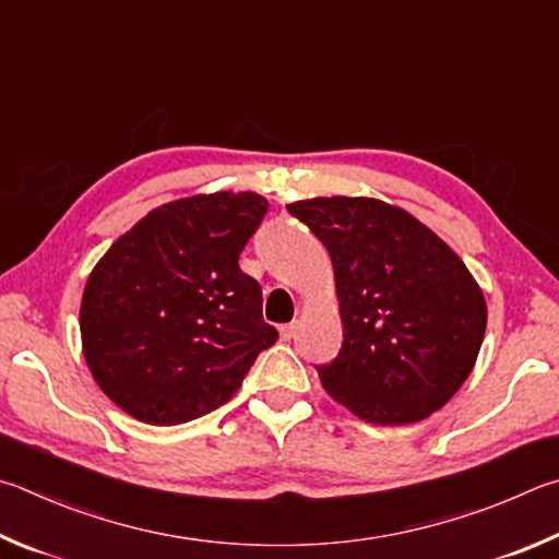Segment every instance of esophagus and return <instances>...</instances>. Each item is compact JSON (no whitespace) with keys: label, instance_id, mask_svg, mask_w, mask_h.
I'll return each instance as SVG.
<instances>
[{"label":"esophagus","instance_id":"esophagus-1","mask_svg":"<svg viewBox=\"0 0 559 559\" xmlns=\"http://www.w3.org/2000/svg\"><path fill=\"white\" fill-rule=\"evenodd\" d=\"M298 334V322H288V324H281V337L283 340H293Z\"/></svg>","mask_w":559,"mask_h":559}]
</instances>
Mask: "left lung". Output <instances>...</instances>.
Listing matches in <instances>:
<instances>
[{
	"label": "left lung",
	"mask_w": 559,
	"mask_h": 559,
	"mask_svg": "<svg viewBox=\"0 0 559 559\" xmlns=\"http://www.w3.org/2000/svg\"><path fill=\"white\" fill-rule=\"evenodd\" d=\"M330 251L344 340L324 391L373 425L418 423L469 377L486 330L464 261L401 207L371 198L288 205Z\"/></svg>",
	"instance_id": "1"
}]
</instances>
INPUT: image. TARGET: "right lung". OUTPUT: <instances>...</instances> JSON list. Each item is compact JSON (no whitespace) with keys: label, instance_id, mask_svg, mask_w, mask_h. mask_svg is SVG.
<instances>
[{"label":"right lung","instance_id":"right-lung-1","mask_svg":"<svg viewBox=\"0 0 559 559\" xmlns=\"http://www.w3.org/2000/svg\"><path fill=\"white\" fill-rule=\"evenodd\" d=\"M257 192L168 202L109 247L80 308L87 367L111 401L148 425L225 405L278 340L239 253L266 217Z\"/></svg>","mask_w":559,"mask_h":559}]
</instances>
